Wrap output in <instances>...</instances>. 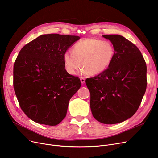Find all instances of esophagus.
<instances>
[{"mask_svg":"<svg viewBox=\"0 0 158 158\" xmlns=\"http://www.w3.org/2000/svg\"><path fill=\"white\" fill-rule=\"evenodd\" d=\"M80 80H81V83H82V84L85 83V78H84V77H80Z\"/></svg>","mask_w":158,"mask_h":158,"instance_id":"1","label":"esophagus"}]
</instances>
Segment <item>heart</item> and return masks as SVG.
<instances>
[{"label": "heart", "instance_id": "1", "mask_svg": "<svg viewBox=\"0 0 158 158\" xmlns=\"http://www.w3.org/2000/svg\"><path fill=\"white\" fill-rule=\"evenodd\" d=\"M114 46L108 40L89 38L81 40L73 47V52L64 53V60L67 72L74 75L81 68L86 74L98 75L109 67L114 56Z\"/></svg>", "mask_w": 158, "mask_h": 158}]
</instances>
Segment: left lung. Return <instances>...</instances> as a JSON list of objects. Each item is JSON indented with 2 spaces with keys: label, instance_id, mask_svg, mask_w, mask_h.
Returning a JSON list of instances; mask_svg holds the SVG:
<instances>
[{
  "label": "left lung",
  "instance_id": "1",
  "mask_svg": "<svg viewBox=\"0 0 158 158\" xmlns=\"http://www.w3.org/2000/svg\"><path fill=\"white\" fill-rule=\"evenodd\" d=\"M115 50L104 72L86 79L94 118L104 124H115L133 116L146 90V64L140 50L119 35H104Z\"/></svg>",
  "mask_w": 158,
  "mask_h": 158
}]
</instances>
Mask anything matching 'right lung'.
<instances>
[{"label":"right lung","instance_id":"obj_1","mask_svg":"<svg viewBox=\"0 0 158 158\" xmlns=\"http://www.w3.org/2000/svg\"><path fill=\"white\" fill-rule=\"evenodd\" d=\"M79 39L43 35L20 50L14 64V89L22 110L36 123L57 125L66 116L69 101L81 84L65 70L64 55Z\"/></svg>","mask_w":158,"mask_h":158}]
</instances>
